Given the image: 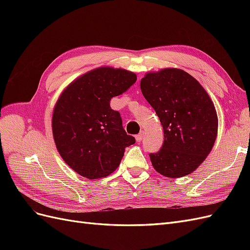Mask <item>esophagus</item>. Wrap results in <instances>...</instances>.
Instances as JSON below:
<instances>
[{"label": "esophagus", "instance_id": "34e87169", "mask_svg": "<svg viewBox=\"0 0 250 250\" xmlns=\"http://www.w3.org/2000/svg\"><path fill=\"white\" fill-rule=\"evenodd\" d=\"M144 133H145V132H144L143 130L137 135V137H135V140H137V142H141L142 140H143V138H144Z\"/></svg>", "mask_w": 250, "mask_h": 250}]
</instances>
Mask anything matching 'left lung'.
Listing matches in <instances>:
<instances>
[{
  "label": "left lung",
  "mask_w": 250,
  "mask_h": 250,
  "mask_svg": "<svg viewBox=\"0 0 250 250\" xmlns=\"http://www.w3.org/2000/svg\"><path fill=\"white\" fill-rule=\"evenodd\" d=\"M141 89L164 129L162 148L149 154L154 169L170 178L192 173L217 138L218 118L209 96L190 74L178 69L148 73Z\"/></svg>",
  "instance_id": "obj_1"
}]
</instances>
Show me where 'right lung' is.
<instances>
[{"label": "right lung", "mask_w": 250, "mask_h": 250, "mask_svg": "<svg viewBox=\"0 0 250 250\" xmlns=\"http://www.w3.org/2000/svg\"><path fill=\"white\" fill-rule=\"evenodd\" d=\"M135 81L132 72L99 67L73 81L59 97L52 118L53 137L63 161L81 176H108L119 167L125 148L135 143L109 104Z\"/></svg>", "instance_id": "right-lung-1"}]
</instances>
